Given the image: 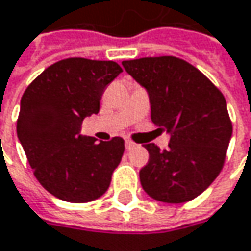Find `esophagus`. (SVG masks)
<instances>
[{"mask_svg":"<svg viewBox=\"0 0 251 251\" xmlns=\"http://www.w3.org/2000/svg\"><path fill=\"white\" fill-rule=\"evenodd\" d=\"M125 147H126V149H127V151H130V149H133L135 147H136V144H133L132 141H126Z\"/></svg>","mask_w":251,"mask_h":251,"instance_id":"esophagus-1","label":"esophagus"}]
</instances>
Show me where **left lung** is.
Wrapping results in <instances>:
<instances>
[{"label":"left lung","mask_w":251,"mask_h":251,"mask_svg":"<svg viewBox=\"0 0 251 251\" xmlns=\"http://www.w3.org/2000/svg\"><path fill=\"white\" fill-rule=\"evenodd\" d=\"M148 93L151 119L170 135V148L147 144L139 171L149 197L181 204L205 191L220 174L233 126L223 93L198 69L172 56L122 61Z\"/></svg>","instance_id":"1"}]
</instances>
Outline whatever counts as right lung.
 <instances>
[{"mask_svg": "<svg viewBox=\"0 0 251 251\" xmlns=\"http://www.w3.org/2000/svg\"><path fill=\"white\" fill-rule=\"evenodd\" d=\"M122 73L115 61L73 57L47 67L25 89L17 135L35 178L63 201L89 202L107 191L125 142H98L80 133L81 122L99 113L104 87Z\"/></svg>", "mask_w": 251, "mask_h": 251, "instance_id": "obj_1", "label": "right lung"}]
</instances>
